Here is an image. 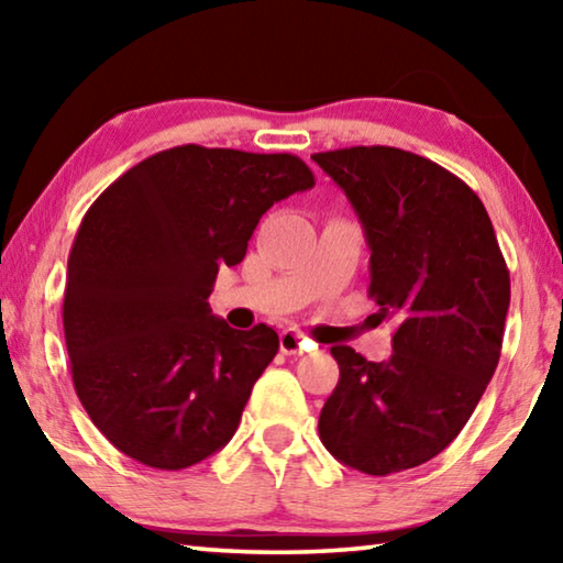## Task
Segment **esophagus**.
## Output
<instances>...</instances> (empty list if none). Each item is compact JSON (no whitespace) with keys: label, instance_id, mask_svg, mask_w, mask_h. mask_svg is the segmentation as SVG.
Returning <instances> with one entry per match:
<instances>
[{"label":"esophagus","instance_id":"34e87169","mask_svg":"<svg viewBox=\"0 0 563 563\" xmlns=\"http://www.w3.org/2000/svg\"><path fill=\"white\" fill-rule=\"evenodd\" d=\"M302 350H305V340L300 332H295V330L280 332V352H285V355H300Z\"/></svg>","mask_w":563,"mask_h":563}]
</instances>
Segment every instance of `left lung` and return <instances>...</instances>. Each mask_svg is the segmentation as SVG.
Instances as JSON below:
<instances>
[{
  "mask_svg": "<svg viewBox=\"0 0 563 563\" xmlns=\"http://www.w3.org/2000/svg\"><path fill=\"white\" fill-rule=\"evenodd\" d=\"M345 190L369 247L377 320L393 318V355L330 352L340 379L320 412L325 450L387 476L450 446L497 369L509 271L479 196L434 161L393 146L312 154Z\"/></svg>",
  "mask_w": 563,
  "mask_h": 563,
  "instance_id": "obj_1",
  "label": "left lung"
}]
</instances>
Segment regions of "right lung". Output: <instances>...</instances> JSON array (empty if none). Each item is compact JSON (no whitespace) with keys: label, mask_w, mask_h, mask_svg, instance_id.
I'll use <instances>...</instances> for the list:
<instances>
[{"label":"right lung","mask_w":563,"mask_h":563,"mask_svg":"<svg viewBox=\"0 0 563 563\" xmlns=\"http://www.w3.org/2000/svg\"><path fill=\"white\" fill-rule=\"evenodd\" d=\"M312 186L298 156L188 144L93 201L69 253L64 338L76 395L119 452L176 472L231 442L278 332L233 330L208 295L261 216Z\"/></svg>","instance_id":"1"}]
</instances>
